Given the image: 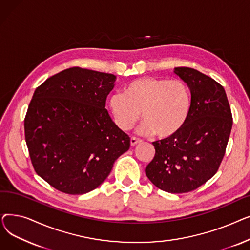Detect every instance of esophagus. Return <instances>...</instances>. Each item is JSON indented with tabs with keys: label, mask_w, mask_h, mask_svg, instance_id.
Masks as SVG:
<instances>
[{
	"label": "esophagus",
	"mask_w": 250,
	"mask_h": 250,
	"mask_svg": "<svg viewBox=\"0 0 250 250\" xmlns=\"http://www.w3.org/2000/svg\"><path fill=\"white\" fill-rule=\"evenodd\" d=\"M142 142V140L141 139H138V138H136V137H132L130 138V146H136L137 144H139V143H141Z\"/></svg>",
	"instance_id": "1"
}]
</instances>
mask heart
Wrapping results in <instances>:
<instances>
[{
    "label": "heart",
    "mask_w": 250,
    "mask_h": 250,
    "mask_svg": "<svg viewBox=\"0 0 250 250\" xmlns=\"http://www.w3.org/2000/svg\"><path fill=\"white\" fill-rule=\"evenodd\" d=\"M125 93L116 92L109 97V107L116 125L123 130L132 128L143 120L142 134L155 133L159 138L177 134L186 125L191 107L188 85L181 80L143 77L128 83Z\"/></svg>",
    "instance_id": "b5f03b06"
}]
</instances>
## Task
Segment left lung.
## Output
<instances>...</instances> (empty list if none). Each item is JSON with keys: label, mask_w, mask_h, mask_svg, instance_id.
<instances>
[{"label": "left lung", "mask_w": 250, "mask_h": 250, "mask_svg": "<svg viewBox=\"0 0 250 250\" xmlns=\"http://www.w3.org/2000/svg\"><path fill=\"white\" fill-rule=\"evenodd\" d=\"M191 93L188 121L177 134L156 141L146 175L158 188L183 193L211 179L224 158L233 125L226 92L214 79L188 67L175 68Z\"/></svg>", "instance_id": "8db88e82"}]
</instances>
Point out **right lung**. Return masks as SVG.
<instances>
[{"label":"right lung","instance_id":"right-lung-1","mask_svg":"<svg viewBox=\"0 0 250 250\" xmlns=\"http://www.w3.org/2000/svg\"><path fill=\"white\" fill-rule=\"evenodd\" d=\"M114 81L112 74L74 67L34 91L25 141L35 172L56 189L68 194L95 189L128 150L129 137L105 108Z\"/></svg>","mask_w":250,"mask_h":250}]
</instances>
